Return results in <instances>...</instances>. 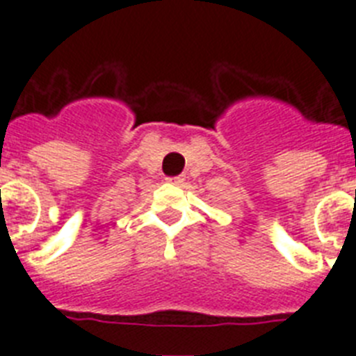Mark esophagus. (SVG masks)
Here are the masks:
<instances>
[{
    "instance_id": "34e87169",
    "label": "esophagus",
    "mask_w": 356,
    "mask_h": 356,
    "mask_svg": "<svg viewBox=\"0 0 356 356\" xmlns=\"http://www.w3.org/2000/svg\"><path fill=\"white\" fill-rule=\"evenodd\" d=\"M166 181H168V183H172V184H183L184 177H183V175H177V177H168Z\"/></svg>"
}]
</instances>
